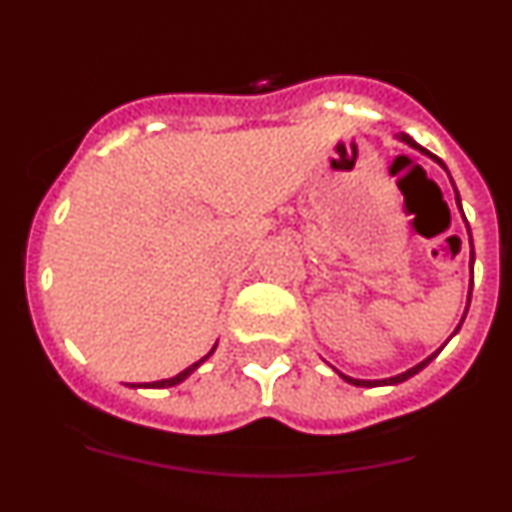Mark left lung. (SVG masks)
<instances>
[{"mask_svg":"<svg viewBox=\"0 0 512 512\" xmlns=\"http://www.w3.org/2000/svg\"><path fill=\"white\" fill-rule=\"evenodd\" d=\"M399 138H401V141H404V143H409L411 148H418V151H421V153H428L426 148L416 146V141H414V138H409V136H406V133H401ZM438 163H441V160H438ZM441 165H443V163H441ZM443 168H446V165H443ZM456 200H458V193H456ZM458 205H461V200H458ZM468 232H471V230H468ZM471 270H473V255H471ZM468 302H471V294H468ZM436 354H438V352H436ZM436 354H433V356H436ZM433 356H428L426 361H421V364L414 366V369L404 371V374H399V376H391V379H384V381H361V379H352V376H344V374H342V376H344V379L349 381V384H354V386H386V384H401V381H406V379H409V376L418 374V371H421L423 366H426L428 361L433 359Z\"/></svg>","mask_w":512,"mask_h":512,"instance_id":"obj_1","label":"left lung"}]
</instances>
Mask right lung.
Returning <instances> with one entry per match:
<instances>
[{
  "mask_svg": "<svg viewBox=\"0 0 512 512\" xmlns=\"http://www.w3.org/2000/svg\"><path fill=\"white\" fill-rule=\"evenodd\" d=\"M210 354H213V352H210ZM210 354H208V356H210ZM208 356H203V359H200V361H195L193 366H188V369H185V371H180V374L173 376V379H160V381H153V384H146V386H153V389H163V386H175V384H180V381L188 379V376L193 374V371L198 369V366L203 364V361L208 359Z\"/></svg>",
  "mask_w": 512,
  "mask_h": 512,
  "instance_id": "obj_1",
  "label": "right lung"
}]
</instances>
